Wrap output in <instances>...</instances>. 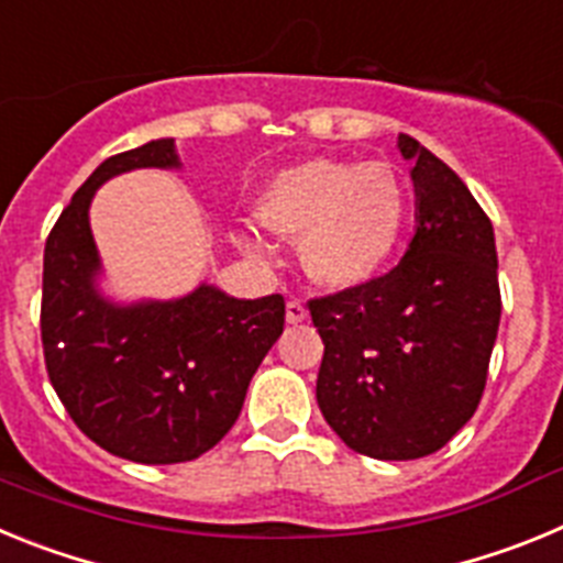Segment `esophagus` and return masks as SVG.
Returning a JSON list of instances; mask_svg holds the SVG:
<instances>
[{"mask_svg": "<svg viewBox=\"0 0 563 563\" xmlns=\"http://www.w3.org/2000/svg\"><path fill=\"white\" fill-rule=\"evenodd\" d=\"M301 321H307V307L298 298H290L287 301V324H301Z\"/></svg>", "mask_w": 563, "mask_h": 563, "instance_id": "obj_1", "label": "esophagus"}]
</instances>
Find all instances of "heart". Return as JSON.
Returning a JSON list of instances; mask_svg holds the SVG:
<instances>
[{
	"label": "heart",
	"instance_id": "heart-1",
	"mask_svg": "<svg viewBox=\"0 0 563 563\" xmlns=\"http://www.w3.org/2000/svg\"><path fill=\"white\" fill-rule=\"evenodd\" d=\"M258 220L298 239L307 276L332 290L366 285L395 253L409 220V194L389 163L307 161L278 172L256 202ZM253 256H267L262 233L242 231Z\"/></svg>",
	"mask_w": 563,
	"mask_h": 563
}]
</instances>
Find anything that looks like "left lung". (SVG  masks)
Wrapping results in <instances>:
<instances>
[{"mask_svg":"<svg viewBox=\"0 0 563 563\" xmlns=\"http://www.w3.org/2000/svg\"><path fill=\"white\" fill-rule=\"evenodd\" d=\"M417 228L400 265L312 298L318 409L352 451L420 460L474 417L501 318L494 225L445 163L400 134Z\"/></svg>","mask_w":563,"mask_h":563,"instance_id":"obj_1","label":"left lung"}]
</instances>
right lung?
<instances>
[{
	"label": "right lung",
	"mask_w": 563,
	"mask_h": 563,
	"mask_svg": "<svg viewBox=\"0 0 563 563\" xmlns=\"http://www.w3.org/2000/svg\"><path fill=\"white\" fill-rule=\"evenodd\" d=\"M174 137L103 161L44 245L47 375L78 429L103 451L172 465L211 451L236 422L251 377L285 330V298H233L200 285L172 301L118 305L98 290L89 206L134 168H180Z\"/></svg>",
	"instance_id": "1"
}]
</instances>
